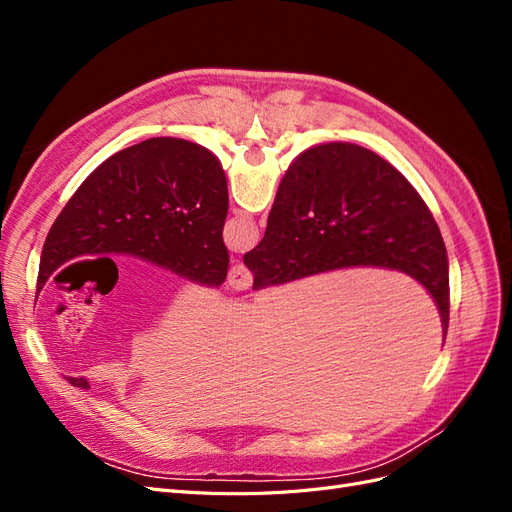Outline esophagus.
<instances>
[{
	"label": "esophagus",
	"instance_id": "34e87169",
	"mask_svg": "<svg viewBox=\"0 0 512 512\" xmlns=\"http://www.w3.org/2000/svg\"><path fill=\"white\" fill-rule=\"evenodd\" d=\"M228 286L232 290H247L252 286V273L250 269H247L245 265H241V262H237V265H232L230 271H228Z\"/></svg>",
	"mask_w": 512,
	"mask_h": 512
}]
</instances>
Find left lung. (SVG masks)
Instances as JSON below:
<instances>
[{"mask_svg":"<svg viewBox=\"0 0 512 512\" xmlns=\"http://www.w3.org/2000/svg\"><path fill=\"white\" fill-rule=\"evenodd\" d=\"M226 213V175L211 151L183 138H149L102 162L61 209L42 247L36 290L64 262L104 254H130L220 286ZM70 384L89 389L85 378Z\"/></svg>","mask_w":512,"mask_h":512,"instance_id":"left-lung-1","label":"left lung"}]
</instances>
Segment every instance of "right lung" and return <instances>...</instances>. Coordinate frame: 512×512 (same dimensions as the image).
Returning <instances> with one entry per match:
<instances>
[{
    "mask_svg": "<svg viewBox=\"0 0 512 512\" xmlns=\"http://www.w3.org/2000/svg\"><path fill=\"white\" fill-rule=\"evenodd\" d=\"M254 290L346 267L412 275L436 301L448 329V256L440 228L408 179L378 153L327 143L290 164L267 230L243 256Z\"/></svg>",
    "mask_w": 512,
    "mask_h": 512,
    "instance_id": "add662e5",
    "label": "right lung"
}]
</instances>
